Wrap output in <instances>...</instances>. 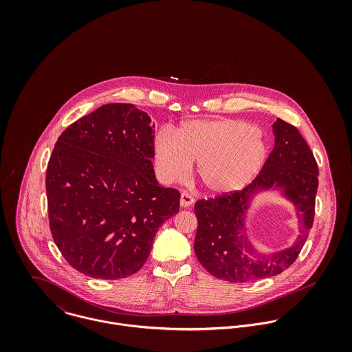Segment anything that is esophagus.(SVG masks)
I'll list each match as a JSON object with an SVG mask.
<instances>
[{"mask_svg": "<svg viewBox=\"0 0 352 352\" xmlns=\"http://www.w3.org/2000/svg\"><path fill=\"white\" fill-rule=\"evenodd\" d=\"M194 201H195V199H194L188 192H182V195H180V206H182V207L187 208V207H190Z\"/></svg>", "mask_w": 352, "mask_h": 352, "instance_id": "esophagus-1", "label": "esophagus"}]
</instances>
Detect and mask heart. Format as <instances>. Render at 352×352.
<instances>
[{"label": "heart", "mask_w": 352, "mask_h": 352, "mask_svg": "<svg viewBox=\"0 0 352 352\" xmlns=\"http://www.w3.org/2000/svg\"><path fill=\"white\" fill-rule=\"evenodd\" d=\"M155 172L164 183L183 182L191 165L204 190L225 195L243 190L256 177L267 158L261 133L243 120L217 119L184 123L173 137L154 140Z\"/></svg>", "instance_id": "heart-1"}]
</instances>
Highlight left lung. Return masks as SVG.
<instances>
[{
	"label": "left lung",
	"instance_id": "8db88e82",
	"mask_svg": "<svg viewBox=\"0 0 352 352\" xmlns=\"http://www.w3.org/2000/svg\"><path fill=\"white\" fill-rule=\"evenodd\" d=\"M272 130L274 149L251 184L232 194L201 199L194 207L198 218L195 254L211 275L230 283L254 282L287 270L313 226L318 188L316 158L293 124L278 118ZM274 186L282 188L300 211L302 234L290 249L261 255L246 236V211L254 195Z\"/></svg>",
	"mask_w": 352,
	"mask_h": 352
}]
</instances>
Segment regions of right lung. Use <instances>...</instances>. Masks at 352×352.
I'll return each mask as SVG.
<instances>
[{
	"instance_id": "add662e5",
	"label": "right lung",
	"mask_w": 352,
	"mask_h": 352,
	"mask_svg": "<svg viewBox=\"0 0 352 352\" xmlns=\"http://www.w3.org/2000/svg\"><path fill=\"white\" fill-rule=\"evenodd\" d=\"M154 126L134 104L113 102L70 124L46 173L51 234L66 261L96 279H122L146 263L180 192L155 180Z\"/></svg>"
}]
</instances>
